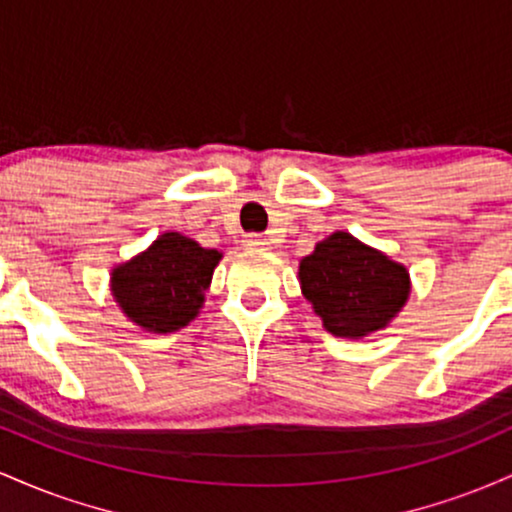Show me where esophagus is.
Returning a JSON list of instances; mask_svg holds the SVG:
<instances>
[{"instance_id":"1","label":"esophagus","mask_w":512,"mask_h":512,"mask_svg":"<svg viewBox=\"0 0 512 512\" xmlns=\"http://www.w3.org/2000/svg\"><path fill=\"white\" fill-rule=\"evenodd\" d=\"M243 245H245V248H250V250H264L269 245V240L260 236V233H250V236H245Z\"/></svg>"}]
</instances>
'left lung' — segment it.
<instances>
[{
  "label": "left lung",
  "mask_w": 512,
  "mask_h": 512,
  "mask_svg": "<svg viewBox=\"0 0 512 512\" xmlns=\"http://www.w3.org/2000/svg\"><path fill=\"white\" fill-rule=\"evenodd\" d=\"M303 298L334 337L363 339L385 330L411 293L409 269L346 231L315 245L298 264Z\"/></svg>",
  "instance_id": "1"
}]
</instances>
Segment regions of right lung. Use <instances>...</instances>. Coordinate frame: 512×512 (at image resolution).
<instances>
[{
    "instance_id": "right-lung-1",
    "label": "right lung",
    "mask_w": 512,
    "mask_h": 512,
    "mask_svg": "<svg viewBox=\"0 0 512 512\" xmlns=\"http://www.w3.org/2000/svg\"><path fill=\"white\" fill-rule=\"evenodd\" d=\"M221 257L223 252L202 248L182 233H161L144 252L115 264L110 293L144 332H178L204 308V291Z\"/></svg>"
}]
</instances>
